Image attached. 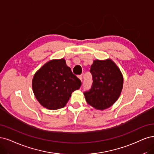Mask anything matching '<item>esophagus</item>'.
I'll return each instance as SVG.
<instances>
[{
  "mask_svg": "<svg viewBox=\"0 0 154 154\" xmlns=\"http://www.w3.org/2000/svg\"><path fill=\"white\" fill-rule=\"evenodd\" d=\"M78 77H79V79H80V80H81V81H82V75H79Z\"/></svg>",
  "mask_w": 154,
  "mask_h": 154,
  "instance_id": "esophagus-1",
  "label": "esophagus"
}]
</instances>
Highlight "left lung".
Listing matches in <instances>:
<instances>
[{
  "label": "left lung",
  "mask_w": 154,
  "mask_h": 154,
  "mask_svg": "<svg viewBox=\"0 0 154 154\" xmlns=\"http://www.w3.org/2000/svg\"><path fill=\"white\" fill-rule=\"evenodd\" d=\"M90 72L93 76L92 86L84 92L87 103L97 110L108 109L121 95L124 81L122 74L110 59L94 60Z\"/></svg>",
  "instance_id": "left-lung-1"
}]
</instances>
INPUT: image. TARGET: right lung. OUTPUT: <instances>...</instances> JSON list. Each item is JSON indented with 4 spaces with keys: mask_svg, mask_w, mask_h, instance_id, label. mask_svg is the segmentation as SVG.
Segmentation results:
<instances>
[{
    "mask_svg": "<svg viewBox=\"0 0 154 154\" xmlns=\"http://www.w3.org/2000/svg\"><path fill=\"white\" fill-rule=\"evenodd\" d=\"M81 86V80L72 73L63 58L47 62L35 73L32 80L36 99L49 110L64 107L72 92Z\"/></svg>",
    "mask_w": 154,
    "mask_h": 154,
    "instance_id": "add662e5",
    "label": "right lung"
}]
</instances>
